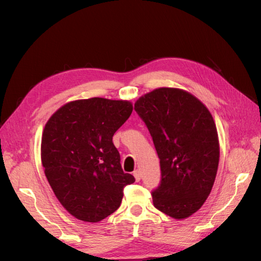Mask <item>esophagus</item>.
<instances>
[{"instance_id": "34e87169", "label": "esophagus", "mask_w": 261, "mask_h": 261, "mask_svg": "<svg viewBox=\"0 0 261 261\" xmlns=\"http://www.w3.org/2000/svg\"><path fill=\"white\" fill-rule=\"evenodd\" d=\"M134 176H135L136 180H137V181H139V180L141 179V173H140V170L136 169V170L134 171Z\"/></svg>"}]
</instances>
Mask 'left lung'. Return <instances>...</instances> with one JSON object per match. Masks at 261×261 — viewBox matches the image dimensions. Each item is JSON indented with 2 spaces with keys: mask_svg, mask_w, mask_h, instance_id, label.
<instances>
[{
  "mask_svg": "<svg viewBox=\"0 0 261 261\" xmlns=\"http://www.w3.org/2000/svg\"><path fill=\"white\" fill-rule=\"evenodd\" d=\"M160 159L162 178L151 192L154 207L171 218H188L212 190L220 147L206 107L178 88H157L135 104Z\"/></svg>",
  "mask_w": 261,
  "mask_h": 261,
  "instance_id": "8db88e82",
  "label": "left lung"
}]
</instances>
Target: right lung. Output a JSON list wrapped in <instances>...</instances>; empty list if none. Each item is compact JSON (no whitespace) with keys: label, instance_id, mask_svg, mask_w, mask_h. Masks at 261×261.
Returning <instances> with one entry per match:
<instances>
[{"label":"right lung","instance_id":"obj_1","mask_svg":"<svg viewBox=\"0 0 261 261\" xmlns=\"http://www.w3.org/2000/svg\"><path fill=\"white\" fill-rule=\"evenodd\" d=\"M132 104L102 97L65 104L48 120L41 162L55 195L76 219L98 222L119 208L135 177L121 167L112 142Z\"/></svg>","mask_w":261,"mask_h":261}]
</instances>
